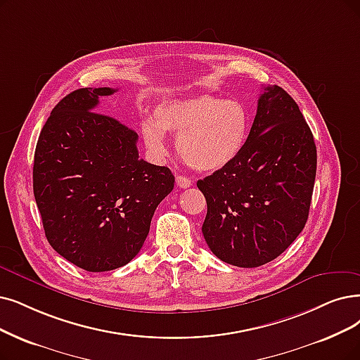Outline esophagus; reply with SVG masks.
<instances>
[{"label":"esophagus","mask_w":360,"mask_h":360,"mask_svg":"<svg viewBox=\"0 0 360 360\" xmlns=\"http://www.w3.org/2000/svg\"><path fill=\"white\" fill-rule=\"evenodd\" d=\"M176 183H177L179 188H181V189L191 188V186H192V180L188 179V177H184V176H177L176 177Z\"/></svg>","instance_id":"34e87169"}]
</instances>
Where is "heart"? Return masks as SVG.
Here are the masks:
<instances>
[{"label": "heart", "instance_id": "heart-1", "mask_svg": "<svg viewBox=\"0 0 360 360\" xmlns=\"http://www.w3.org/2000/svg\"><path fill=\"white\" fill-rule=\"evenodd\" d=\"M251 117L235 98L195 94L168 98L141 122V137L155 156L167 152L165 134L177 137V152L191 168L212 172L232 164L245 148Z\"/></svg>", "mask_w": 360, "mask_h": 360}]
</instances>
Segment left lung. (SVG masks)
<instances>
[{"instance_id":"left-lung-1","label":"left lung","mask_w":360,"mask_h":360,"mask_svg":"<svg viewBox=\"0 0 360 360\" xmlns=\"http://www.w3.org/2000/svg\"><path fill=\"white\" fill-rule=\"evenodd\" d=\"M245 148L196 186L207 199L202 233L221 262L258 267L304 229L316 177V145L295 100L263 85Z\"/></svg>"}]
</instances>
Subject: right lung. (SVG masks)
I'll return each mask as SVG.
<instances>
[{"label": "right lung", "instance_id": "right-lung-1", "mask_svg": "<svg viewBox=\"0 0 360 360\" xmlns=\"http://www.w3.org/2000/svg\"><path fill=\"white\" fill-rule=\"evenodd\" d=\"M115 89H79L51 110L38 137L34 195L54 251L87 271L125 266L156 207L174 189L167 167L140 160L137 133L94 112Z\"/></svg>", "mask_w": 360, "mask_h": 360}]
</instances>
